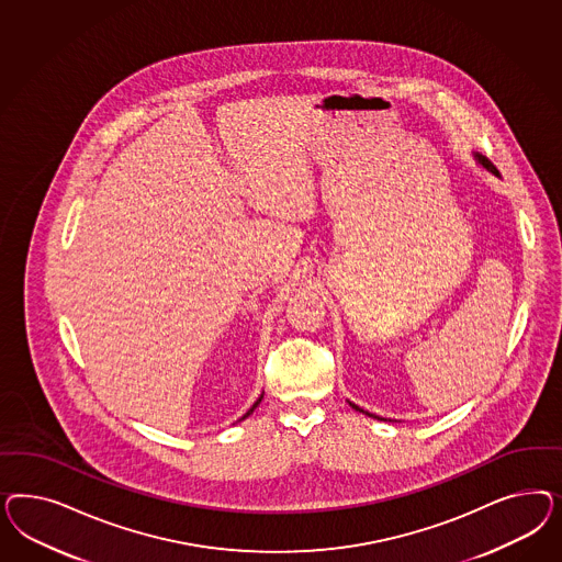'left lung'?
<instances>
[{
  "mask_svg": "<svg viewBox=\"0 0 562 562\" xmlns=\"http://www.w3.org/2000/svg\"><path fill=\"white\" fill-rule=\"evenodd\" d=\"M472 156H474V160H476L477 165L482 167V169L488 170L491 175H494V177H501V172L496 170V167H494L493 162L486 158V156H482V154L472 153ZM352 408L357 409V412H364L362 408H358L357 404H352V402H348ZM367 416H371V418H376V420H383V418H379V416H374V414H369V412H364Z\"/></svg>",
  "mask_w": 562,
  "mask_h": 562,
  "instance_id": "8db88e82",
  "label": "left lung"
}]
</instances>
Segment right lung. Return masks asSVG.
<instances>
[{
  "mask_svg": "<svg viewBox=\"0 0 562 562\" xmlns=\"http://www.w3.org/2000/svg\"><path fill=\"white\" fill-rule=\"evenodd\" d=\"M261 400H263V393H261V395H259V400H257L256 404H254V406H251V408L247 409V414H245V416H243V418H240V420H245V418H247V416H249V414H251V412H254V409H256L257 406H259V402H261Z\"/></svg>",
  "mask_w": 562,
  "mask_h": 562,
  "instance_id": "1",
  "label": "right lung"
}]
</instances>
